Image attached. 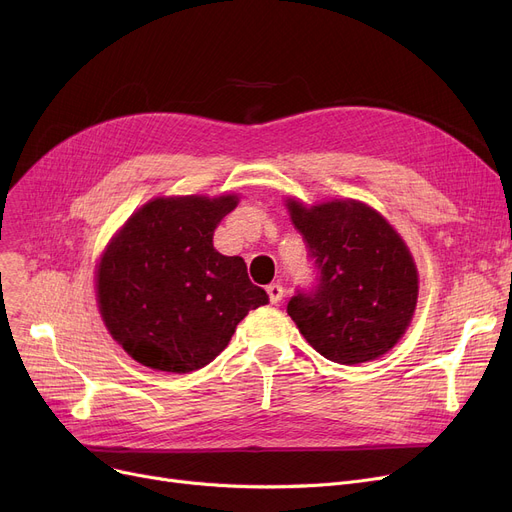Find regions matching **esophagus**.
<instances>
[{"mask_svg": "<svg viewBox=\"0 0 512 512\" xmlns=\"http://www.w3.org/2000/svg\"><path fill=\"white\" fill-rule=\"evenodd\" d=\"M267 294H270V301L274 305H278L282 301V297H284V288L280 284H270V286H267Z\"/></svg>", "mask_w": 512, "mask_h": 512, "instance_id": "esophagus-1", "label": "esophagus"}]
</instances>
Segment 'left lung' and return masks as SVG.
<instances>
[{"mask_svg":"<svg viewBox=\"0 0 512 512\" xmlns=\"http://www.w3.org/2000/svg\"><path fill=\"white\" fill-rule=\"evenodd\" d=\"M286 207L321 274L313 292L288 303L299 332L340 365L386 355L411 326L419 297L407 242L380 211L357 199L305 205L286 197Z\"/></svg>","mask_w":512,"mask_h":512,"instance_id":"8db88e82","label":"left lung"}]
</instances>
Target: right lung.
<instances>
[{
  "label": "right lung",
  "mask_w": 512,
  "mask_h": 512,
  "mask_svg": "<svg viewBox=\"0 0 512 512\" xmlns=\"http://www.w3.org/2000/svg\"><path fill=\"white\" fill-rule=\"evenodd\" d=\"M236 205V193L155 197L107 242L95 272L97 307L134 361L168 373L201 369L251 309L270 303L245 259L213 247L215 228Z\"/></svg>",
  "instance_id": "add662e5"
}]
</instances>
